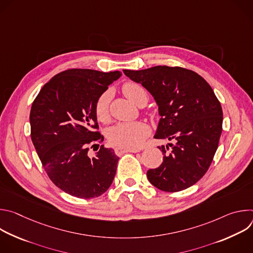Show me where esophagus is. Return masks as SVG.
<instances>
[{
	"instance_id": "obj_1",
	"label": "esophagus",
	"mask_w": 253,
	"mask_h": 253,
	"mask_svg": "<svg viewBox=\"0 0 253 253\" xmlns=\"http://www.w3.org/2000/svg\"><path fill=\"white\" fill-rule=\"evenodd\" d=\"M141 149L139 148H126V147H116L115 148V153L117 155H122L123 153H127V152H132V153H137L139 152Z\"/></svg>"
}]
</instances>
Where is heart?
I'll return each mask as SVG.
<instances>
[{
	"label": "heart",
	"instance_id": "b5f03b06",
	"mask_svg": "<svg viewBox=\"0 0 253 253\" xmlns=\"http://www.w3.org/2000/svg\"><path fill=\"white\" fill-rule=\"evenodd\" d=\"M123 93L136 105L147 101V93L140 84L127 82L122 87ZM110 92L106 91L99 96L95 104V114L99 121H106L109 116ZM150 132L149 126L143 121L121 122L111 127L108 131V140L117 147H136L139 146Z\"/></svg>",
	"mask_w": 253,
	"mask_h": 253
}]
</instances>
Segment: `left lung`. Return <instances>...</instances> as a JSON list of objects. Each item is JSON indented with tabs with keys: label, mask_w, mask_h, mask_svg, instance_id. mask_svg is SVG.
<instances>
[{
	"label": "left lung",
	"mask_w": 253,
	"mask_h": 253,
	"mask_svg": "<svg viewBox=\"0 0 253 253\" xmlns=\"http://www.w3.org/2000/svg\"><path fill=\"white\" fill-rule=\"evenodd\" d=\"M154 98L160 120L154 138L174 141L159 146L163 162L147 171L150 183L166 192L194 185L208 170L222 132L220 102L195 72L181 67L155 66L124 70Z\"/></svg>",
	"instance_id": "obj_1"
}]
</instances>
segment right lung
Returning a JSON list of instances; mask_svg holds the SVG:
<instances>
[{
    "label": "right lung",
    "instance_id": "obj_1",
    "mask_svg": "<svg viewBox=\"0 0 253 253\" xmlns=\"http://www.w3.org/2000/svg\"><path fill=\"white\" fill-rule=\"evenodd\" d=\"M120 71L70 69L46 83L32 104L31 138L52 182L83 199L106 192L113 182L119 157L101 145L94 157L89 148L104 140L98 129L95 104Z\"/></svg>",
    "mask_w": 253,
    "mask_h": 253
}]
</instances>
